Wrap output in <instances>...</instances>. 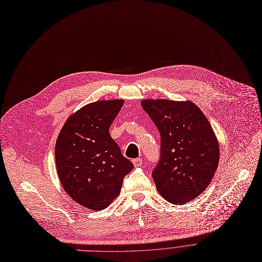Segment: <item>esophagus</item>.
I'll use <instances>...</instances> for the list:
<instances>
[{"instance_id": "esophagus-1", "label": "esophagus", "mask_w": 262, "mask_h": 262, "mask_svg": "<svg viewBox=\"0 0 262 262\" xmlns=\"http://www.w3.org/2000/svg\"><path fill=\"white\" fill-rule=\"evenodd\" d=\"M133 164L135 165V167H140V166H142V164H143V160H142L141 158L135 159V160H133Z\"/></svg>"}]
</instances>
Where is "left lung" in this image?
<instances>
[{"label": "left lung", "instance_id": "left-lung-1", "mask_svg": "<svg viewBox=\"0 0 262 262\" xmlns=\"http://www.w3.org/2000/svg\"><path fill=\"white\" fill-rule=\"evenodd\" d=\"M161 135V156L152 178L159 193L185 204L203 193L220 161V145L206 116L191 101H141Z\"/></svg>", "mask_w": 262, "mask_h": 262}]
</instances>
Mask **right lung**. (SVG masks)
<instances>
[{
  "label": "right lung",
  "instance_id": "obj_1",
  "mask_svg": "<svg viewBox=\"0 0 262 262\" xmlns=\"http://www.w3.org/2000/svg\"><path fill=\"white\" fill-rule=\"evenodd\" d=\"M122 99L84 105L70 116L55 144V161L64 191L79 205L99 211L120 193L124 177L134 168L108 129Z\"/></svg>",
  "mask_w": 262,
  "mask_h": 262
}]
</instances>
